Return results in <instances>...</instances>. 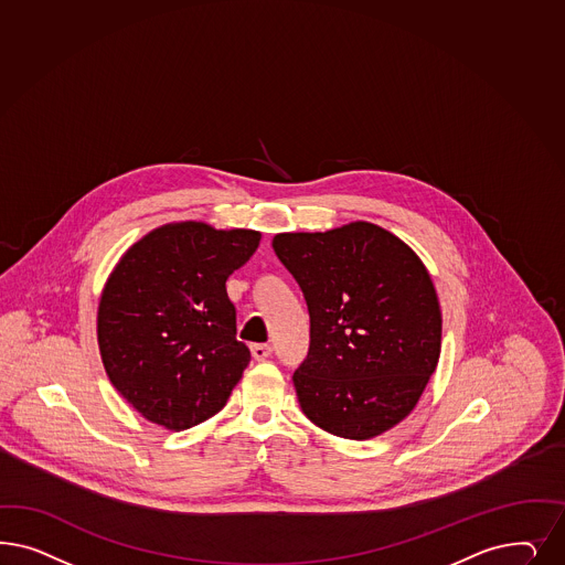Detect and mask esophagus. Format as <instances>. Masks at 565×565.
<instances>
[{"instance_id": "1", "label": "esophagus", "mask_w": 565, "mask_h": 565, "mask_svg": "<svg viewBox=\"0 0 565 565\" xmlns=\"http://www.w3.org/2000/svg\"><path fill=\"white\" fill-rule=\"evenodd\" d=\"M252 353H254L257 362H262V360L273 355V347L268 345V343H257V345L252 347Z\"/></svg>"}]
</instances>
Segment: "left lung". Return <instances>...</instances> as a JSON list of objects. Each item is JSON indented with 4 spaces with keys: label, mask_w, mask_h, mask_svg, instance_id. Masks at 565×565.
Here are the masks:
<instances>
[{
    "label": "left lung",
    "mask_w": 565,
    "mask_h": 565,
    "mask_svg": "<svg viewBox=\"0 0 565 565\" xmlns=\"http://www.w3.org/2000/svg\"><path fill=\"white\" fill-rule=\"evenodd\" d=\"M273 247L310 311V351L292 374L303 414L334 437L383 435L437 370L443 320L430 274L370 222L282 233Z\"/></svg>",
    "instance_id": "8db88e82"
}]
</instances>
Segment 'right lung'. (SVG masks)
<instances>
[{"instance_id": "obj_1", "label": "right lung", "mask_w": 565, "mask_h": 565, "mask_svg": "<svg viewBox=\"0 0 565 565\" xmlns=\"http://www.w3.org/2000/svg\"><path fill=\"white\" fill-rule=\"evenodd\" d=\"M262 235L168 224L135 243L102 292L97 341L116 391L168 430H184L226 405L249 347L237 339L228 276Z\"/></svg>"}]
</instances>
